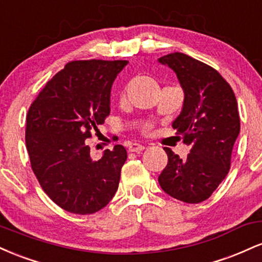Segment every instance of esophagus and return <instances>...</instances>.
Instances as JSON below:
<instances>
[{"instance_id":"obj_1","label":"esophagus","mask_w":262,"mask_h":262,"mask_svg":"<svg viewBox=\"0 0 262 262\" xmlns=\"http://www.w3.org/2000/svg\"><path fill=\"white\" fill-rule=\"evenodd\" d=\"M144 149H145V146L141 145V144H138V143H133L129 145V151L130 152H140V151H143Z\"/></svg>"}]
</instances>
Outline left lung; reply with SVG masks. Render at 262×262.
Instances as JSON below:
<instances>
[{"label": "left lung", "mask_w": 262, "mask_h": 262, "mask_svg": "<svg viewBox=\"0 0 262 262\" xmlns=\"http://www.w3.org/2000/svg\"><path fill=\"white\" fill-rule=\"evenodd\" d=\"M177 75L185 92L181 113L172 123L191 146L182 160L170 148L161 188L176 200L201 203L212 196L230 170L231 151L240 132L237 102L229 83L212 66L183 53L159 59Z\"/></svg>", "instance_id": "1"}]
</instances>
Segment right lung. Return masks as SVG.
Segmentation results:
<instances>
[{
	"mask_svg": "<svg viewBox=\"0 0 262 262\" xmlns=\"http://www.w3.org/2000/svg\"><path fill=\"white\" fill-rule=\"evenodd\" d=\"M127 60H76L65 65L33 101L26 146L39 185L75 214L106 207L118 189L127 150L114 145L92 160L87 139L111 112V89Z\"/></svg>",
	"mask_w": 262,
	"mask_h": 262,
	"instance_id": "add662e5",
	"label": "right lung"
}]
</instances>
